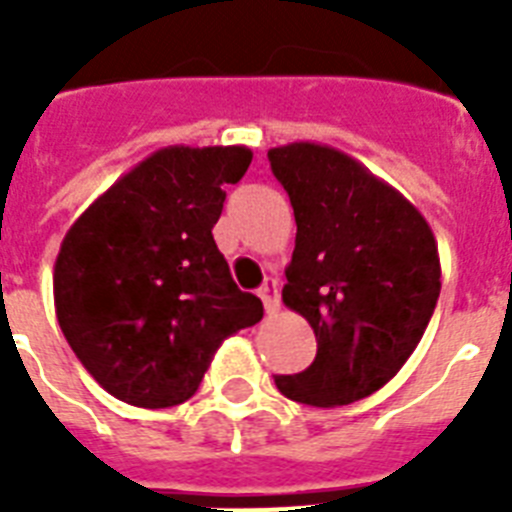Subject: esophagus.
<instances>
[{
    "label": "esophagus",
    "mask_w": 512,
    "mask_h": 512,
    "mask_svg": "<svg viewBox=\"0 0 512 512\" xmlns=\"http://www.w3.org/2000/svg\"><path fill=\"white\" fill-rule=\"evenodd\" d=\"M257 295H260V300H263L265 313L279 311V284H276V279H265V284L260 287Z\"/></svg>",
    "instance_id": "34e87169"
}]
</instances>
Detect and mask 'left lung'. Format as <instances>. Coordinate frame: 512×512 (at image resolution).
Instances as JSON below:
<instances>
[{
  "instance_id": "1",
  "label": "left lung",
  "mask_w": 512,
  "mask_h": 512,
  "mask_svg": "<svg viewBox=\"0 0 512 512\" xmlns=\"http://www.w3.org/2000/svg\"><path fill=\"white\" fill-rule=\"evenodd\" d=\"M268 162L295 209L284 305L316 335V358L276 388L297 404L345 406L372 396L412 356L438 292L436 236L412 201L321 143H289Z\"/></svg>"
}]
</instances>
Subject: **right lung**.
I'll use <instances>...</instances> for the list:
<instances>
[{"mask_svg":"<svg viewBox=\"0 0 512 512\" xmlns=\"http://www.w3.org/2000/svg\"><path fill=\"white\" fill-rule=\"evenodd\" d=\"M247 146H167L100 193L60 244L52 295L68 345L124 404L167 409L199 390L225 337L263 319L212 228Z\"/></svg>","mask_w":512,"mask_h":512,"instance_id":"obj_1","label":"right lung"}]
</instances>
